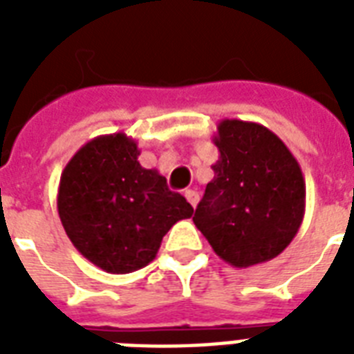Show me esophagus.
I'll list each match as a JSON object with an SVG mask.
<instances>
[{
  "label": "esophagus",
  "instance_id": "34e87169",
  "mask_svg": "<svg viewBox=\"0 0 354 354\" xmlns=\"http://www.w3.org/2000/svg\"><path fill=\"white\" fill-rule=\"evenodd\" d=\"M185 198H187V202L193 205V207H196V204H198V193H196V191H193V189L185 191Z\"/></svg>",
  "mask_w": 354,
  "mask_h": 354
}]
</instances>
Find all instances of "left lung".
<instances>
[{
    "mask_svg": "<svg viewBox=\"0 0 354 354\" xmlns=\"http://www.w3.org/2000/svg\"><path fill=\"white\" fill-rule=\"evenodd\" d=\"M218 149L193 222L222 261L248 268L277 257L299 232L305 180L288 147L263 124L222 119Z\"/></svg>",
    "mask_w": 354,
    "mask_h": 354,
    "instance_id": "left-lung-1",
    "label": "left lung"
}]
</instances>
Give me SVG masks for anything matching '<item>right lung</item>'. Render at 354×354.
<instances>
[{"label": "right lung", "mask_w": 354, "mask_h": 354, "mask_svg": "<svg viewBox=\"0 0 354 354\" xmlns=\"http://www.w3.org/2000/svg\"><path fill=\"white\" fill-rule=\"evenodd\" d=\"M127 133L97 136L64 167L57 207L66 235L97 268L130 274L154 261L165 233L193 207L138 161Z\"/></svg>", "instance_id": "1"}]
</instances>
